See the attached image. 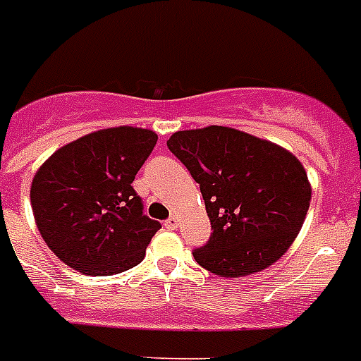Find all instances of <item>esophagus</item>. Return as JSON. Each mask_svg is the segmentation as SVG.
Segmentation results:
<instances>
[{"mask_svg": "<svg viewBox=\"0 0 361 361\" xmlns=\"http://www.w3.org/2000/svg\"><path fill=\"white\" fill-rule=\"evenodd\" d=\"M164 226H166L169 231H176V228L180 226V219H178L176 215H172L169 221H164Z\"/></svg>", "mask_w": 361, "mask_h": 361, "instance_id": "34e87169", "label": "esophagus"}]
</instances>
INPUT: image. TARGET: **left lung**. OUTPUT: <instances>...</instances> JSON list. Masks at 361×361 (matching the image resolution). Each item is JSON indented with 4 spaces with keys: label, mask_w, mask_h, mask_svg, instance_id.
<instances>
[{
    "label": "left lung",
    "mask_w": 361,
    "mask_h": 361,
    "mask_svg": "<svg viewBox=\"0 0 361 361\" xmlns=\"http://www.w3.org/2000/svg\"><path fill=\"white\" fill-rule=\"evenodd\" d=\"M166 146L200 183L214 228L208 243L192 252L204 269L243 277L288 251L313 191L294 153L223 125L178 130Z\"/></svg>",
    "instance_id": "8db88e82"
}]
</instances>
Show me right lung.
Instances as JSON below:
<instances>
[{
	"instance_id": "1",
	"label": "right lung",
	"mask_w": 361,
	"mask_h": 361,
	"mask_svg": "<svg viewBox=\"0 0 361 361\" xmlns=\"http://www.w3.org/2000/svg\"><path fill=\"white\" fill-rule=\"evenodd\" d=\"M155 144V130L109 127L65 144L39 166L33 217L61 262L97 277L142 262L161 225L142 214L130 183Z\"/></svg>"
}]
</instances>
